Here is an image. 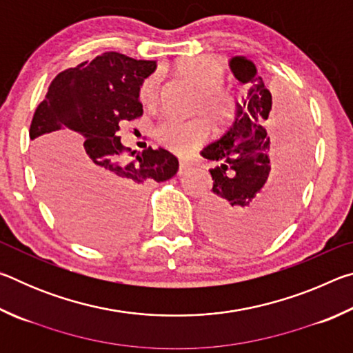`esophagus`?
I'll list each match as a JSON object with an SVG mask.
<instances>
[{
	"label": "esophagus",
	"instance_id": "esophagus-1",
	"mask_svg": "<svg viewBox=\"0 0 353 353\" xmlns=\"http://www.w3.org/2000/svg\"><path fill=\"white\" fill-rule=\"evenodd\" d=\"M191 170V165L188 162H181V165H179V176H185L187 172Z\"/></svg>",
	"mask_w": 353,
	"mask_h": 353
}]
</instances>
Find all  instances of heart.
Returning a JSON list of instances; mask_svg holds the SVG:
<instances>
[{"instance_id": "obj_1", "label": "heart", "mask_w": 353, "mask_h": 353, "mask_svg": "<svg viewBox=\"0 0 353 353\" xmlns=\"http://www.w3.org/2000/svg\"><path fill=\"white\" fill-rule=\"evenodd\" d=\"M181 74L199 87L198 110L207 113L214 121L224 119L230 112V92L223 85L224 65L216 57H187L176 65ZM160 76L152 73L141 81L139 87V99L143 105L154 107L159 101ZM208 128L202 118L177 119L163 118L155 129V137L166 149L174 154L187 155L193 152L207 139Z\"/></svg>"}]
</instances>
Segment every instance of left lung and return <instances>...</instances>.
<instances>
[{"label": "left lung", "mask_w": 353, "mask_h": 353, "mask_svg": "<svg viewBox=\"0 0 353 353\" xmlns=\"http://www.w3.org/2000/svg\"><path fill=\"white\" fill-rule=\"evenodd\" d=\"M229 65L248 93L235 103L223 134L201 151L218 162L210 170L213 193L201 219L216 241L249 249L276 236L294 213L308 172L310 130L301 107L283 105L276 112L271 141L266 128L272 97L255 63L235 56Z\"/></svg>", "instance_id": "obj_1"}]
</instances>
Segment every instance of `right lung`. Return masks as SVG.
Masks as SVG:
<instances>
[{
	"mask_svg": "<svg viewBox=\"0 0 353 353\" xmlns=\"http://www.w3.org/2000/svg\"><path fill=\"white\" fill-rule=\"evenodd\" d=\"M155 68V61L104 52L59 73L34 113L29 137L41 190L65 230L82 243L129 235L146 188L179 170L163 148L126 160L117 135L119 123L143 115L139 87Z\"/></svg>",
	"mask_w": 353,
	"mask_h": 353,
	"instance_id": "obj_1",
	"label": "right lung"
}]
</instances>
